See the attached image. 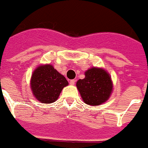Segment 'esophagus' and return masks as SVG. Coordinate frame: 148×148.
<instances>
[{
  "label": "esophagus",
  "mask_w": 148,
  "mask_h": 148,
  "mask_svg": "<svg viewBox=\"0 0 148 148\" xmlns=\"http://www.w3.org/2000/svg\"><path fill=\"white\" fill-rule=\"evenodd\" d=\"M70 84H71V85H74V84H75V80H74V79H73V80H71V81H70Z\"/></svg>",
  "instance_id": "1"
}]
</instances>
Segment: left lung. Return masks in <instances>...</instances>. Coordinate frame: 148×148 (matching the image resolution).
Instances as JSON below:
<instances>
[{
  "mask_svg": "<svg viewBox=\"0 0 148 148\" xmlns=\"http://www.w3.org/2000/svg\"><path fill=\"white\" fill-rule=\"evenodd\" d=\"M85 77L77 82L83 101L90 106H99L109 99L112 82L109 74L102 68L92 67L84 73Z\"/></svg>",
  "mask_w": 148,
  "mask_h": 148,
  "instance_id": "left-lung-1",
  "label": "left lung"
}]
</instances>
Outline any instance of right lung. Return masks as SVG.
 <instances>
[{
    "label": "right lung",
    "mask_w": 148,
    "mask_h": 148,
    "mask_svg": "<svg viewBox=\"0 0 148 148\" xmlns=\"http://www.w3.org/2000/svg\"><path fill=\"white\" fill-rule=\"evenodd\" d=\"M30 84L36 99L40 102L49 104L59 98L62 89L68 85V82L52 65L45 64L34 71Z\"/></svg>",
    "instance_id": "right-lung-1"
}]
</instances>
